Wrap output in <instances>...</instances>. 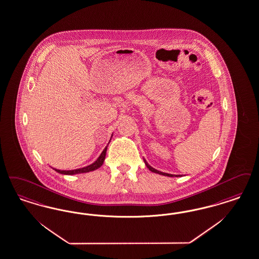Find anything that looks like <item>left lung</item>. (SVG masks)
<instances>
[{
  "instance_id": "left-lung-1",
  "label": "left lung",
  "mask_w": 259,
  "mask_h": 259,
  "mask_svg": "<svg viewBox=\"0 0 259 259\" xmlns=\"http://www.w3.org/2000/svg\"><path fill=\"white\" fill-rule=\"evenodd\" d=\"M144 161H145V166H147V168L149 169V170H151L152 172H155V174H158V175H161V176H169V177H177V176H176V175H169V174H166V172H162V171H160V170H157L155 169L154 167H152V166H150V165H148V163L145 161V159H144Z\"/></svg>"
}]
</instances>
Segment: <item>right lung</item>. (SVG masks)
I'll list each match as a JSON object with an SVG mask.
<instances>
[{
  "label": "right lung",
  "instance_id": "add662e5",
  "mask_svg": "<svg viewBox=\"0 0 259 259\" xmlns=\"http://www.w3.org/2000/svg\"><path fill=\"white\" fill-rule=\"evenodd\" d=\"M107 147H108V145L104 148L102 153L97 158V160L90 166H83L82 168H77V169H72V170H61V169H57V168H54V169L59 174L67 175V176H73V175H78V174H83V172H89V171L95 170V169H97L98 167H100L103 165L104 160H105V157H106V152H107Z\"/></svg>",
  "mask_w": 259,
  "mask_h": 259
}]
</instances>
